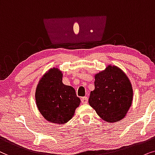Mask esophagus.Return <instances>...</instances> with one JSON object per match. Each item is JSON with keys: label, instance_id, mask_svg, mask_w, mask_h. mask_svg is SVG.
Here are the masks:
<instances>
[{"label": "esophagus", "instance_id": "34e87169", "mask_svg": "<svg viewBox=\"0 0 155 155\" xmlns=\"http://www.w3.org/2000/svg\"><path fill=\"white\" fill-rule=\"evenodd\" d=\"M81 103L84 104H86L88 103V98L87 97H83V98H81Z\"/></svg>", "mask_w": 155, "mask_h": 155}]
</instances>
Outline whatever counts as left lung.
Here are the masks:
<instances>
[{
    "instance_id": "1",
    "label": "left lung",
    "mask_w": 155,
    "mask_h": 155,
    "mask_svg": "<svg viewBox=\"0 0 155 155\" xmlns=\"http://www.w3.org/2000/svg\"><path fill=\"white\" fill-rule=\"evenodd\" d=\"M94 85L88 98L90 106L106 122L122 120L130 108L133 97L126 74L116 66L108 65L95 75Z\"/></svg>"
}]
</instances>
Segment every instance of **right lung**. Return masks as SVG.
I'll use <instances>...</instances> for the list:
<instances>
[{
	"label": "right lung",
	"mask_w": 155,
	"mask_h": 155,
	"mask_svg": "<svg viewBox=\"0 0 155 155\" xmlns=\"http://www.w3.org/2000/svg\"><path fill=\"white\" fill-rule=\"evenodd\" d=\"M62 76L59 69H50L41 78L35 91L36 104L42 116L59 125L72 118L81 103L74 88L62 83Z\"/></svg>",
	"instance_id": "right-lung-1"
}]
</instances>
